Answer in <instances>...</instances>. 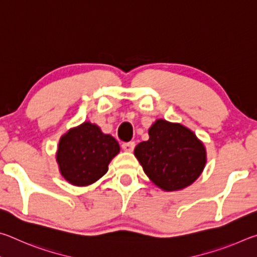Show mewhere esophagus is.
I'll return each mask as SVG.
<instances>
[{
	"instance_id": "esophagus-1",
	"label": "esophagus",
	"mask_w": 257,
	"mask_h": 257,
	"mask_svg": "<svg viewBox=\"0 0 257 257\" xmlns=\"http://www.w3.org/2000/svg\"><path fill=\"white\" fill-rule=\"evenodd\" d=\"M121 147H122V150L125 152H133L135 149V142L123 143V144L121 145Z\"/></svg>"
}]
</instances>
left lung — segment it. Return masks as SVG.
<instances>
[{"label": "left lung", "mask_w": 257, "mask_h": 257, "mask_svg": "<svg viewBox=\"0 0 257 257\" xmlns=\"http://www.w3.org/2000/svg\"><path fill=\"white\" fill-rule=\"evenodd\" d=\"M150 139L135 155L154 184L167 191L182 189L197 179L206 162L205 149L193 132L160 119L149 130Z\"/></svg>", "instance_id": "obj_1"}]
</instances>
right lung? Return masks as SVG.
I'll return each instance as SVG.
<instances>
[{"label":"right lung","mask_w":257,"mask_h":257,"mask_svg":"<svg viewBox=\"0 0 257 257\" xmlns=\"http://www.w3.org/2000/svg\"><path fill=\"white\" fill-rule=\"evenodd\" d=\"M119 151L118 142L111 135L85 122L61 138L56 158L61 173L70 184L87 186L105 175Z\"/></svg>","instance_id":"obj_1"}]
</instances>
